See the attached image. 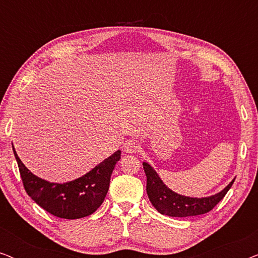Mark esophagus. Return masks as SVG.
Instances as JSON below:
<instances>
[{
  "mask_svg": "<svg viewBox=\"0 0 258 258\" xmlns=\"http://www.w3.org/2000/svg\"><path fill=\"white\" fill-rule=\"evenodd\" d=\"M140 146L135 142H133V141H130V142L125 143V146L123 147V150H124V153L126 154H135L137 150H139Z\"/></svg>",
  "mask_w": 258,
  "mask_h": 258,
  "instance_id": "1",
  "label": "esophagus"
}]
</instances>
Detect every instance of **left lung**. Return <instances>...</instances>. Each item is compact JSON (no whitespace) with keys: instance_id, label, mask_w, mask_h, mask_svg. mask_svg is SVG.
<instances>
[{"instance_id":"1","label":"left lung","mask_w":258,"mask_h":258,"mask_svg":"<svg viewBox=\"0 0 258 258\" xmlns=\"http://www.w3.org/2000/svg\"><path fill=\"white\" fill-rule=\"evenodd\" d=\"M143 169L147 176V194L151 204L158 213L171 217L197 216V215L209 213L223 199L235 181V179H232L218 194H215V195L209 197L197 199V197L179 195V194L169 189L148 162H143Z\"/></svg>"}]
</instances>
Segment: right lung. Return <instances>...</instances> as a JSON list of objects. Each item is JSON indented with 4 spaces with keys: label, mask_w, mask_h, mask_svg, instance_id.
Listing matches in <instances>:
<instances>
[{
    "label": "right lung",
    "mask_w": 258,
    "mask_h": 258,
    "mask_svg": "<svg viewBox=\"0 0 258 258\" xmlns=\"http://www.w3.org/2000/svg\"><path fill=\"white\" fill-rule=\"evenodd\" d=\"M13 150L28 195L49 214L66 220L89 216L100 208L115 164L121 160V150H117L82 177L67 183H51L34 175L17 156L14 146Z\"/></svg>",
    "instance_id": "obj_1"
}]
</instances>
